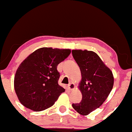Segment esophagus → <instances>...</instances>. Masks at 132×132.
Here are the masks:
<instances>
[{"label": "esophagus", "mask_w": 132, "mask_h": 132, "mask_svg": "<svg viewBox=\"0 0 132 132\" xmlns=\"http://www.w3.org/2000/svg\"><path fill=\"white\" fill-rule=\"evenodd\" d=\"M67 88H68V90H75V85L74 84L73 82H71V83H70L69 85L67 86Z\"/></svg>", "instance_id": "1"}]
</instances>
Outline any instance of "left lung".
Instances as JSON below:
<instances>
[{"label":"left lung","instance_id":"left-lung-1","mask_svg":"<svg viewBox=\"0 0 132 132\" xmlns=\"http://www.w3.org/2000/svg\"><path fill=\"white\" fill-rule=\"evenodd\" d=\"M72 56L81 72L78 88L82 101L72 104L82 116H87L103 105L112 90L114 77L112 71L93 51L72 50Z\"/></svg>","mask_w":132,"mask_h":132}]
</instances>
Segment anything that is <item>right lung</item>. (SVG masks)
Here are the masks:
<instances>
[{"instance_id": "right-lung-1", "label": "right lung", "mask_w": 132, "mask_h": 132, "mask_svg": "<svg viewBox=\"0 0 132 132\" xmlns=\"http://www.w3.org/2000/svg\"><path fill=\"white\" fill-rule=\"evenodd\" d=\"M71 53L70 49L42 47L21 63L14 78V88L20 103L34 111L50 108L65 91L58 85L57 65Z\"/></svg>"}]
</instances>
